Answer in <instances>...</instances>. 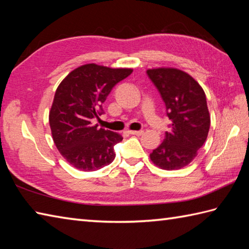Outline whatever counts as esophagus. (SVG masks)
I'll return each mask as SVG.
<instances>
[{"label": "esophagus", "mask_w": 249, "mask_h": 249, "mask_svg": "<svg viewBox=\"0 0 249 249\" xmlns=\"http://www.w3.org/2000/svg\"><path fill=\"white\" fill-rule=\"evenodd\" d=\"M127 133L129 135H133V136H141L142 134H143V131L142 130H128Z\"/></svg>", "instance_id": "1"}]
</instances>
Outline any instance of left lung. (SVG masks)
<instances>
[{
  "label": "left lung",
  "mask_w": 249,
  "mask_h": 249,
  "mask_svg": "<svg viewBox=\"0 0 249 249\" xmlns=\"http://www.w3.org/2000/svg\"><path fill=\"white\" fill-rule=\"evenodd\" d=\"M172 123L161 144L150 154L154 165L177 170L192 162L208 138L211 118L203 89L187 72L160 67L146 71Z\"/></svg>",
  "instance_id": "obj_1"
}]
</instances>
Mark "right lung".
<instances>
[{"mask_svg": "<svg viewBox=\"0 0 249 249\" xmlns=\"http://www.w3.org/2000/svg\"><path fill=\"white\" fill-rule=\"evenodd\" d=\"M131 72V68L92 63L71 71L57 87L49 124L56 149L72 167L95 171L113 161V146L123 137L98 128L92 121L103 113L102 105L111 89Z\"/></svg>", "mask_w": 249, "mask_h": 249, "instance_id": "right-lung-1", "label": "right lung"}]
</instances>
